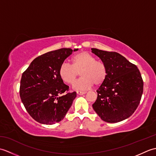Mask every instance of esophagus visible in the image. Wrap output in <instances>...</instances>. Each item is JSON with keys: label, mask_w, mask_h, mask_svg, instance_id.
Wrapping results in <instances>:
<instances>
[{"label": "esophagus", "mask_w": 156, "mask_h": 156, "mask_svg": "<svg viewBox=\"0 0 156 156\" xmlns=\"http://www.w3.org/2000/svg\"><path fill=\"white\" fill-rule=\"evenodd\" d=\"M76 93L78 95H83L84 94L87 93V92H83V91H77L76 92Z\"/></svg>", "instance_id": "1"}]
</instances>
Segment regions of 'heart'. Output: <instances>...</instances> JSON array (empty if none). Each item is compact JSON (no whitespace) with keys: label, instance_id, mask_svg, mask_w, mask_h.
Segmentation results:
<instances>
[{"label":"heart","instance_id":"1","mask_svg":"<svg viewBox=\"0 0 156 156\" xmlns=\"http://www.w3.org/2000/svg\"><path fill=\"white\" fill-rule=\"evenodd\" d=\"M71 65L63 63L59 68V76L63 82L72 84L80 72L82 77L73 84L75 90H86L94 84H102L107 77V68L101 61L96 60L93 55L81 51L71 58Z\"/></svg>","mask_w":156,"mask_h":156}]
</instances>
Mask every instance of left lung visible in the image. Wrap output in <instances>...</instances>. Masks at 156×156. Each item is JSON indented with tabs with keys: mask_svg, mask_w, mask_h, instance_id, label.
<instances>
[{
	"mask_svg": "<svg viewBox=\"0 0 156 156\" xmlns=\"http://www.w3.org/2000/svg\"><path fill=\"white\" fill-rule=\"evenodd\" d=\"M91 49L107 68V77L97 90V99L92 107L105 122L123 121L132 115L140 102L144 90L141 73L119 53Z\"/></svg>",
	"mask_w": 156,
	"mask_h": 156,
	"instance_id": "obj_1",
	"label": "left lung"
}]
</instances>
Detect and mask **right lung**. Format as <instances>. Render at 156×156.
<instances>
[{"label":"right lung","mask_w":156,"mask_h":156,"mask_svg":"<svg viewBox=\"0 0 156 156\" xmlns=\"http://www.w3.org/2000/svg\"><path fill=\"white\" fill-rule=\"evenodd\" d=\"M72 51L70 48H62L39 55L23 73L20 97L28 113L41 124L62 121L76 97V92H68L69 87L58 72Z\"/></svg>","instance_id":"obj_1"}]
</instances>
